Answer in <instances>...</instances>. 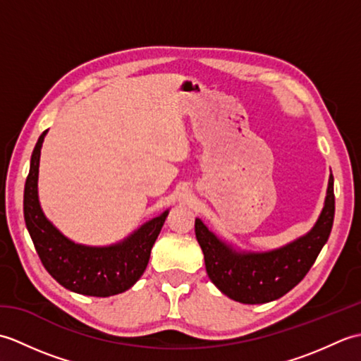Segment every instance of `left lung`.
Instances as JSON below:
<instances>
[{"mask_svg": "<svg viewBox=\"0 0 361 361\" xmlns=\"http://www.w3.org/2000/svg\"><path fill=\"white\" fill-rule=\"evenodd\" d=\"M334 176H329L324 208L310 231L286 247L237 251L195 219V237L204 255L206 273L221 293L242 304H264L283 296L309 273L332 231Z\"/></svg>", "mask_w": 361, "mask_h": 361, "instance_id": "1", "label": "left lung"}]
</instances>
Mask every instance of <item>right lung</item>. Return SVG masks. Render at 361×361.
I'll use <instances>...</instances> for the list:
<instances>
[{"mask_svg":"<svg viewBox=\"0 0 361 361\" xmlns=\"http://www.w3.org/2000/svg\"><path fill=\"white\" fill-rule=\"evenodd\" d=\"M46 133L48 130L38 137L30 157L23 200L26 228L38 257L52 278L74 293L97 298L122 293L142 276L169 211L110 247H87L70 240L46 219L38 202V166Z\"/></svg>","mask_w":361,"mask_h":361,"instance_id":"obj_1","label":"right lung"}]
</instances>
